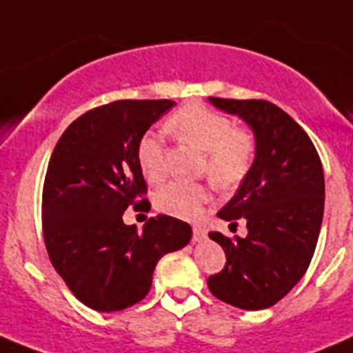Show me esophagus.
<instances>
[{
    "label": "esophagus",
    "instance_id": "34e87169",
    "mask_svg": "<svg viewBox=\"0 0 353 353\" xmlns=\"http://www.w3.org/2000/svg\"><path fill=\"white\" fill-rule=\"evenodd\" d=\"M206 237V229L201 225H193V239L199 243V241H203Z\"/></svg>",
    "mask_w": 353,
    "mask_h": 353
}]
</instances>
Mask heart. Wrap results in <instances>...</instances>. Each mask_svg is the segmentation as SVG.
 <instances>
[{
  "mask_svg": "<svg viewBox=\"0 0 353 353\" xmlns=\"http://www.w3.org/2000/svg\"><path fill=\"white\" fill-rule=\"evenodd\" d=\"M167 130L183 143L205 154V170L213 183L229 188L239 184L251 170L256 157V140L244 128H234L230 117L190 104L177 109L167 119ZM137 160L148 183H160L165 174L163 145L159 138L143 134L137 148ZM210 193L201 184L170 183L157 191L159 212L177 219H196Z\"/></svg>",
  "mask_w": 353,
  "mask_h": 353,
  "instance_id": "obj_1",
  "label": "heart"
}]
</instances>
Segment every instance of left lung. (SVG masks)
<instances>
[{
    "label": "left lung",
    "mask_w": 353,
    "mask_h": 353,
    "mask_svg": "<svg viewBox=\"0 0 353 353\" xmlns=\"http://www.w3.org/2000/svg\"><path fill=\"white\" fill-rule=\"evenodd\" d=\"M208 101L239 116L256 140L251 170L216 213L227 222L243 216L248 236L208 234L227 256L225 268L210 276L208 288L234 307L259 311L285 297L309 268L325 212V174L311 138L275 104Z\"/></svg>",
    "instance_id": "8db88e82"
}]
</instances>
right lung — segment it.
<instances>
[{
  "label": "right lung",
  "instance_id": "right-lung-1",
  "mask_svg": "<svg viewBox=\"0 0 353 353\" xmlns=\"http://www.w3.org/2000/svg\"><path fill=\"white\" fill-rule=\"evenodd\" d=\"M174 101H116L95 108L66 128L46 172L42 230L49 259L78 301L101 312L123 311L152 287L167 252L191 241L190 223L159 215L126 225L130 206H150L137 160L148 128Z\"/></svg>",
  "mask_w": 353,
  "mask_h": 353
}]
</instances>
